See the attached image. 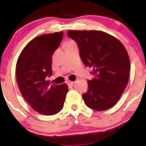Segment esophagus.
<instances>
[{
	"label": "esophagus",
	"mask_w": 146,
	"mask_h": 146,
	"mask_svg": "<svg viewBox=\"0 0 146 146\" xmlns=\"http://www.w3.org/2000/svg\"><path fill=\"white\" fill-rule=\"evenodd\" d=\"M74 84H75L74 81H68V84L69 86H73Z\"/></svg>",
	"instance_id": "34e87169"
}]
</instances>
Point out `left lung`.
<instances>
[{"label":"left lung","instance_id":"8db88e82","mask_svg":"<svg viewBox=\"0 0 146 146\" xmlns=\"http://www.w3.org/2000/svg\"><path fill=\"white\" fill-rule=\"evenodd\" d=\"M77 43L86 66L93 68L88 91L82 95L87 107L104 111L117 104L128 82V54L118 39L102 31H68Z\"/></svg>","mask_w":146,"mask_h":146}]
</instances>
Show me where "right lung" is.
<instances>
[{"mask_svg": "<svg viewBox=\"0 0 146 146\" xmlns=\"http://www.w3.org/2000/svg\"><path fill=\"white\" fill-rule=\"evenodd\" d=\"M63 32L41 35L27 44L18 58L16 75L24 99L39 114L53 115L62 109L68 86L50 85L52 56L60 46Z\"/></svg>", "mask_w": 146, "mask_h": 146, "instance_id": "1", "label": "right lung"}]
</instances>
